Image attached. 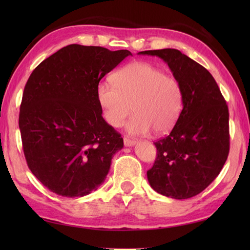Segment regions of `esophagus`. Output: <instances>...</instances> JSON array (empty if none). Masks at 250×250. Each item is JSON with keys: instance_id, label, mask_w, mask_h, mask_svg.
I'll use <instances>...</instances> for the list:
<instances>
[{"instance_id": "obj_1", "label": "esophagus", "mask_w": 250, "mask_h": 250, "mask_svg": "<svg viewBox=\"0 0 250 250\" xmlns=\"http://www.w3.org/2000/svg\"><path fill=\"white\" fill-rule=\"evenodd\" d=\"M124 143H125V146L130 147V146H133L135 144V141L133 139H131V137H129V136H125Z\"/></svg>"}]
</instances>
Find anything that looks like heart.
Segmentation results:
<instances>
[{"mask_svg": "<svg viewBox=\"0 0 250 250\" xmlns=\"http://www.w3.org/2000/svg\"><path fill=\"white\" fill-rule=\"evenodd\" d=\"M97 99L104 120L119 128L126 124L131 134L144 135L151 129L157 134L173 128L183 107V91L178 81L155 65L131 62L117 71L111 82L97 87Z\"/></svg>", "mask_w": 250, "mask_h": 250, "instance_id": "obj_1", "label": "heart"}]
</instances>
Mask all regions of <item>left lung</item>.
Listing matches in <instances>:
<instances>
[{"label":"left lung","mask_w":250,"mask_h":250,"mask_svg":"<svg viewBox=\"0 0 250 250\" xmlns=\"http://www.w3.org/2000/svg\"><path fill=\"white\" fill-rule=\"evenodd\" d=\"M167 63L183 91V109L167 136L155 142L147 171L158 193L184 200L201 193L224 167L230 150L229 109L211 74L177 49L141 51Z\"/></svg>","instance_id":"8db88e82"}]
</instances>
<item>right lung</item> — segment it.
<instances>
[{"label":"right lung","mask_w":250,"mask_h":250,"mask_svg":"<svg viewBox=\"0 0 250 250\" xmlns=\"http://www.w3.org/2000/svg\"><path fill=\"white\" fill-rule=\"evenodd\" d=\"M129 50L72 44L32 72L20 105L26 163L58 195H87L104 183L124 140L102 117L97 87Z\"/></svg>","instance_id":"1"}]
</instances>
